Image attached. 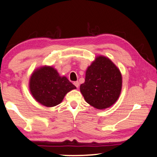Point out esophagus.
Listing matches in <instances>:
<instances>
[{"instance_id":"34e87169","label":"esophagus","mask_w":157,"mask_h":157,"mask_svg":"<svg viewBox=\"0 0 157 157\" xmlns=\"http://www.w3.org/2000/svg\"><path fill=\"white\" fill-rule=\"evenodd\" d=\"M74 86L76 87V88H78V86H79L78 81H74Z\"/></svg>"}]
</instances>
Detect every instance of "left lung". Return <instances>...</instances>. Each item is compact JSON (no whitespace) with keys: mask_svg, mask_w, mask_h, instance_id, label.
Instances as JSON below:
<instances>
[{"mask_svg":"<svg viewBox=\"0 0 157 157\" xmlns=\"http://www.w3.org/2000/svg\"><path fill=\"white\" fill-rule=\"evenodd\" d=\"M122 79L120 69L105 56H99L87 69L80 90L85 100L97 109H105L119 98Z\"/></svg>","mask_w":157,"mask_h":157,"instance_id":"1","label":"left lung"}]
</instances>
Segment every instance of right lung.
I'll return each instance as SVG.
<instances>
[{
	"mask_svg": "<svg viewBox=\"0 0 157 157\" xmlns=\"http://www.w3.org/2000/svg\"><path fill=\"white\" fill-rule=\"evenodd\" d=\"M76 88L65 76H60L57 70L50 66L35 69L29 82V89L33 97L47 107L60 104L65 94Z\"/></svg>",
	"mask_w": 157,
	"mask_h": 157,
	"instance_id": "obj_1",
	"label": "right lung"
}]
</instances>
